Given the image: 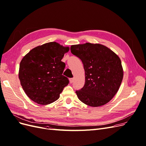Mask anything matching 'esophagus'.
Returning <instances> with one entry per match:
<instances>
[{"label":"esophagus","instance_id":"34e87169","mask_svg":"<svg viewBox=\"0 0 146 146\" xmlns=\"http://www.w3.org/2000/svg\"><path fill=\"white\" fill-rule=\"evenodd\" d=\"M69 80H70V83L72 84L73 82V78H70Z\"/></svg>","mask_w":146,"mask_h":146}]
</instances>
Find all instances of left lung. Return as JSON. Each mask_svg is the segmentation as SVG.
I'll list each match as a JSON object with an SVG mask.
<instances>
[{
	"label": "left lung",
	"mask_w": 146,
	"mask_h": 146,
	"mask_svg": "<svg viewBox=\"0 0 146 146\" xmlns=\"http://www.w3.org/2000/svg\"><path fill=\"white\" fill-rule=\"evenodd\" d=\"M71 52L84 64L85 82L76 91L78 98L91 107L103 106L115 96L123 76L119 56L109 48L98 43L72 45Z\"/></svg>",
	"instance_id": "obj_1"
}]
</instances>
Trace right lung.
<instances>
[{"mask_svg": "<svg viewBox=\"0 0 146 146\" xmlns=\"http://www.w3.org/2000/svg\"><path fill=\"white\" fill-rule=\"evenodd\" d=\"M69 47L55 42L31 49L20 62L18 77L23 90L34 102L47 105L60 98L69 80L62 75L66 64L61 61Z\"/></svg>", "mask_w": 146, "mask_h": 146, "instance_id": "obj_1", "label": "right lung"}]
</instances>
